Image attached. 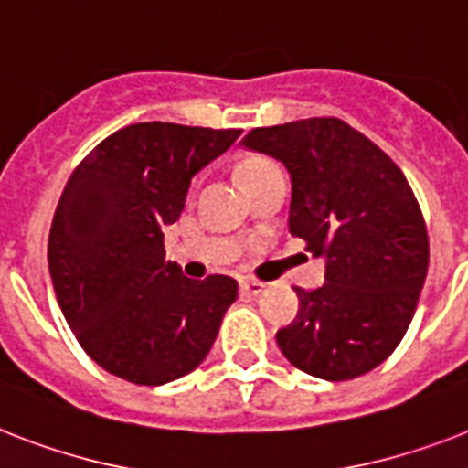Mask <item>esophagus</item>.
Listing matches in <instances>:
<instances>
[{
    "mask_svg": "<svg viewBox=\"0 0 468 468\" xmlns=\"http://www.w3.org/2000/svg\"><path fill=\"white\" fill-rule=\"evenodd\" d=\"M240 291L245 295H260L261 291H264V283H261V281H254V279H242Z\"/></svg>",
    "mask_w": 468,
    "mask_h": 468,
    "instance_id": "obj_1",
    "label": "esophagus"
}]
</instances>
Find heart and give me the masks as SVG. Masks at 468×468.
<instances>
[{
  "instance_id": "obj_1",
  "label": "heart",
  "mask_w": 468,
  "mask_h": 468,
  "mask_svg": "<svg viewBox=\"0 0 468 468\" xmlns=\"http://www.w3.org/2000/svg\"><path fill=\"white\" fill-rule=\"evenodd\" d=\"M271 168H276V165L269 161L245 163V165H242V180H250V177H254V175H260V173H264V170H271Z\"/></svg>"
}]
</instances>
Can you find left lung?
Returning a JSON list of instances; mask_svg holds the SVG:
<instances>
[{
	"instance_id": "1",
	"label": "left lung",
	"mask_w": 468,
	"mask_h": 468,
	"mask_svg": "<svg viewBox=\"0 0 468 468\" xmlns=\"http://www.w3.org/2000/svg\"><path fill=\"white\" fill-rule=\"evenodd\" d=\"M245 148L286 165L288 228L324 257V286L305 291L276 332L281 353L313 378L344 382L385 363L411 324L428 273V230L397 163L336 117L257 127Z\"/></svg>"
}]
</instances>
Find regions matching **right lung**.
Instances as JSON below:
<instances>
[{
	"instance_id": "1",
	"label": "right lung",
	"mask_w": 468,
	"mask_h": 468,
	"mask_svg": "<svg viewBox=\"0 0 468 468\" xmlns=\"http://www.w3.org/2000/svg\"><path fill=\"white\" fill-rule=\"evenodd\" d=\"M242 129L139 122L102 139L57 204L48 264L81 348L110 375L158 387L211 351L238 281L182 276L163 228L180 218L189 182Z\"/></svg>"
}]
</instances>
